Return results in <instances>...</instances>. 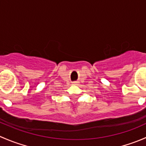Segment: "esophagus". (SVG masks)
I'll return each instance as SVG.
<instances>
[{
  "label": "esophagus",
  "mask_w": 146,
  "mask_h": 146,
  "mask_svg": "<svg viewBox=\"0 0 146 146\" xmlns=\"http://www.w3.org/2000/svg\"><path fill=\"white\" fill-rule=\"evenodd\" d=\"M73 84H74V85H77L78 82H73Z\"/></svg>",
  "instance_id": "34e87169"
}]
</instances>
